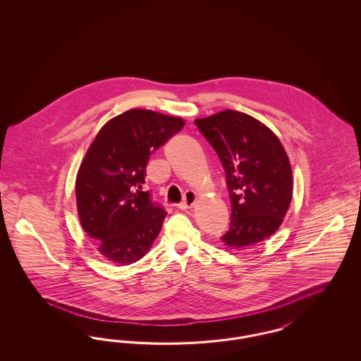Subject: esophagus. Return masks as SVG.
<instances>
[{
	"label": "esophagus",
	"instance_id": "obj_1",
	"mask_svg": "<svg viewBox=\"0 0 361 361\" xmlns=\"http://www.w3.org/2000/svg\"><path fill=\"white\" fill-rule=\"evenodd\" d=\"M195 202H196V195H195L193 192L188 190V192L184 195V200L177 207H178L180 209H188L190 207H193Z\"/></svg>",
	"mask_w": 361,
	"mask_h": 361
}]
</instances>
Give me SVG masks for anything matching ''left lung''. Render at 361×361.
Segmentation results:
<instances>
[{"label":"left lung","instance_id":"1","mask_svg":"<svg viewBox=\"0 0 361 361\" xmlns=\"http://www.w3.org/2000/svg\"><path fill=\"white\" fill-rule=\"evenodd\" d=\"M195 124L226 173L231 219L222 240L240 249L272 235L292 199L291 165L279 137L257 119L231 109Z\"/></svg>","mask_w":361,"mask_h":361}]
</instances>
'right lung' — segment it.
<instances>
[{
	"label": "right lung",
	"mask_w": 361,
	"mask_h": 361,
	"mask_svg": "<svg viewBox=\"0 0 361 361\" xmlns=\"http://www.w3.org/2000/svg\"><path fill=\"white\" fill-rule=\"evenodd\" d=\"M184 127V121L147 109H130L94 137L75 181L82 228L109 261L128 265L152 247L166 216L143 190L152 153Z\"/></svg>",
	"instance_id": "add662e5"
}]
</instances>
